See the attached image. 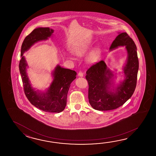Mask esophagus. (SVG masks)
I'll use <instances>...</instances> for the list:
<instances>
[{
    "label": "esophagus",
    "mask_w": 156,
    "mask_h": 156,
    "mask_svg": "<svg viewBox=\"0 0 156 156\" xmlns=\"http://www.w3.org/2000/svg\"><path fill=\"white\" fill-rule=\"evenodd\" d=\"M78 76L79 77H83V74L82 72H79L78 73Z\"/></svg>",
    "instance_id": "esophagus-1"
}]
</instances>
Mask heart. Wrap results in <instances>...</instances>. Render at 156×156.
I'll use <instances>...</instances> for the list:
<instances>
[{
    "instance_id": "heart-1",
    "label": "heart",
    "mask_w": 156,
    "mask_h": 156,
    "mask_svg": "<svg viewBox=\"0 0 156 156\" xmlns=\"http://www.w3.org/2000/svg\"><path fill=\"white\" fill-rule=\"evenodd\" d=\"M92 45V40L90 38H87L81 41L80 43L73 47L74 53L79 56H82L89 50ZM100 51L98 48L93 50L89 53L87 56V60L90 62H95L99 56ZM70 59L73 60V57L71 55H69Z\"/></svg>"
}]
</instances>
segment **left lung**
Listing matches in <instances>:
<instances>
[{"instance_id":"1","label":"left lung","mask_w":156,"mask_h":156,"mask_svg":"<svg viewBox=\"0 0 156 156\" xmlns=\"http://www.w3.org/2000/svg\"><path fill=\"white\" fill-rule=\"evenodd\" d=\"M119 46H125L127 58L122 69L124 79L116 85V77L104 61L90 67L86 71L89 83L88 98L90 104L94 109L105 111L115 109L123 105L136 89L139 61L134 42L126 32L119 33L110 47L112 51Z\"/></svg>"}]
</instances>
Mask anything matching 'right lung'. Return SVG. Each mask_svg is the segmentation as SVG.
Masks as SVG:
<instances>
[{
  "label": "right lung",
  "instance_id": "1",
  "mask_svg": "<svg viewBox=\"0 0 156 156\" xmlns=\"http://www.w3.org/2000/svg\"><path fill=\"white\" fill-rule=\"evenodd\" d=\"M54 30L49 27H38L25 38L21 47V59L19 64L24 90L27 99L34 106L46 112L60 113L66 105L67 95L71 83L76 78V73L57 65L51 73L53 80L45 91L33 88L27 73L28 67L23 54L34 43L47 40Z\"/></svg>",
  "mask_w": 156,
  "mask_h": 156
}]
</instances>
